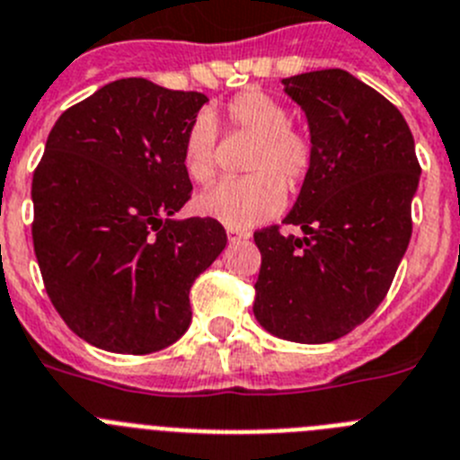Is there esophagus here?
I'll list each match as a JSON object with an SVG mask.
<instances>
[{
  "mask_svg": "<svg viewBox=\"0 0 460 460\" xmlns=\"http://www.w3.org/2000/svg\"><path fill=\"white\" fill-rule=\"evenodd\" d=\"M226 235H229V243H240V240L250 238V231L234 229V226H226Z\"/></svg>",
  "mask_w": 460,
  "mask_h": 460,
  "instance_id": "obj_1",
  "label": "esophagus"
}]
</instances>
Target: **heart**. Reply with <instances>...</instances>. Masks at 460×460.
<instances>
[{"mask_svg":"<svg viewBox=\"0 0 460 460\" xmlns=\"http://www.w3.org/2000/svg\"><path fill=\"white\" fill-rule=\"evenodd\" d=\"M226 121L254 137L247 155L250 176L222 181L199 194L197 208L206 217L234 229L275 217L284 206V188L296 190L314 163L312 139L291 126V114L270 93L243 91L226 102ZM183 169L194 183H210L217 172V126L199 114L183 137Z\"/></svg>","mask_w":460,"mask_h":460,"instance_id":"obj_1","label":"heart"}]
</instances>
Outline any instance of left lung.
I'll return each instance as SVG.
<instances>
[{
	"mask_svg": "<svg viewBox=\"0 0 460 460\" xmlns=\"http://www.w3.org/2000/svg\"><path fill=\"white\" fill-rule=\"evenodd\" d=\"M309 123L314 163L284 225L256 231L254 316L297 343H328L376 312L412 234L420 185L403 114L341 68L281 80Z\"/></svg>",
	"mask_w": 460,
	"mask_h": 460,
	"instance_id": "8db88e82",
	"label": "left lung"
}]
</instances>
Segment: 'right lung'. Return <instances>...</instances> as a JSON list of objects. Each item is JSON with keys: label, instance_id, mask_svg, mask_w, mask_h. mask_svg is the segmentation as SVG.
Wrapping results in <instances>:
<instances>
[{"label": "right lung", "instance_id": "add662e5", "mask_svg": "<svg viewBox=\"0 0 460 460\" xmlns=\"http://www.w3.org/2000/svg\"><path fill=\"white\" fill-rule=\"evenodd\" d=\"M208 102L126 77L57 119L31 181L45 291L77 337L110 353L172 346L190 287L226 247L213 217L176 220L192 194L183 137Z\"/></svg>", "mask_w": 460, "mask_h": 460}]
</instances>
